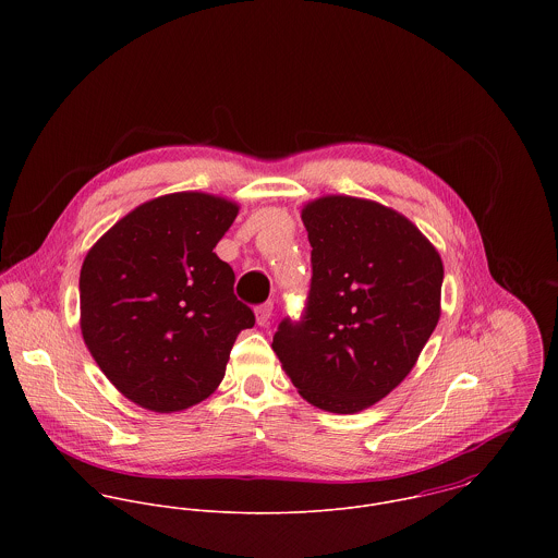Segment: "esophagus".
Returning a JSON list of instances; mask_svg holds the SVG:
<instances>
[{"instance_id":"34e87169","label":"esophagus","mask_w":558,"mask_h":558,"mask_svg":"<svg viewBox=\"0 0 558 558\" xmlns=\"http://www.w3.org/2000/svg\"><path fill=\"white\" fill-rule=\"evenodd\" d=\"M255 316H257V324H259V326L268 324V319L272 316V301H266V303L257 305V307H255Z\"/></svg>"}]
</instances>
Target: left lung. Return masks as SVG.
<instances>
[{
  "label": "left lung",
  "instance_id": "obj_1",
  "mask_svg": "<svg viewBox=\"0 0 558 558\" xmlns=\"http://www.w3.org/2000/svg\"><path fill=\"white\" fill-rule=\"evenodd\" d=\"M312 286L301 318L272 337L292 385L328 412H359L414 367L440 318L442 262L405 217L330 195L303 208Z\"/></svg>",
  "mask_w": 558,
  "mask_h": 558
}]
</instances>
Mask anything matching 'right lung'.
Wrapping results in <instances>:
<instances>
[{
  "instance_id": "1",
  "label": "right lung",
  "mask_w": 558,
  "mask_h": 558,
  "mask_svg": "<svg viewBox=\"0 0 558 558\" xmlns=\"http://www.w3.org/2000/svg\"><path fill=\"white\" fill-rule=\"evenodd\" d=\"M239 206L206 193L146 202L98 240L80 277L83 341L124 398L155 412L208 398L255 316L213 251Z\"/></svg>"
}]
</instances>
